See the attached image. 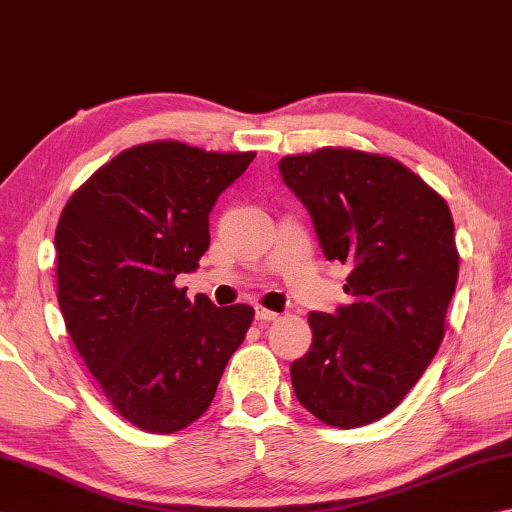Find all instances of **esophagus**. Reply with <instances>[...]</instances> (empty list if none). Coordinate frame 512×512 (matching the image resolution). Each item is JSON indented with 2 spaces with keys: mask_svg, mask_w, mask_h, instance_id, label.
Returning a JSON list of instances; mask_svg holds the SVG:
<instances>
[{
  "mask_svg": "<svg viewBox=\"0 0 512 512\" xmlns=\"http://www.w3.org/2000/svg\"><path fill=\"white\" fill-rule=\"evenodd\" d=\"M279 317H281L279 312H272L267 308H256V319L261 321V324H267V321H276Z\"/></svg>",
  "mask_w": 512,
  "mask_h": 512,
  "instance_id": "esophagus-1",
  "label": "esophagus"
}]
</instances>
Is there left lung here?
<instances>
[{"label": "left lung", "instance_id": "1", "mask_svg": "<svg viewBox=\"0 0 512 512\" xmlns=\"http://www.w3.org/2000/svg\"><path fill=\"white\" fill-rule=\"evenodd\" d=\"M328 261L351 267L348 306L310 312L292 387L321 423L351 429L396 409L434 360L459 276L450 206L387 155L321 148L279 161Z\"/></svg>", "mask_w": 512, "mask_h": 512}]
</instances>
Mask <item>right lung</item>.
Returning <instances> with one entry per match:
<instances>
[{"mask_svg": "<svg viewBox=\"0 0 512 512\" xmlns=\"http://www.w3.org/2000/svg\"><path fill=\"white\" fill-rule=\"evenodd\" d=\"M256 152L132 146L69 197L56 229L58 303L105 398L134 427L179 432L209 409L254 308L188 301L175 276L209 249V213Z\"/></svg>", "mask_w": 512, "mask_h": 512, "instance_id": "1", "label": "right lung"}]
</instances>
